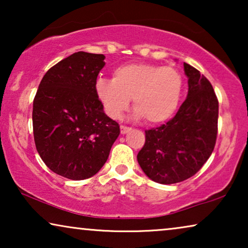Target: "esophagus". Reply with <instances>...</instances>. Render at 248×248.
<instances>
[{"mask_svg":"<svg viewBox=\"0 0 248 248\" xmlns=\"http://www.w3.org/2000/svg\"><path fill=\"white\" fill-rule=\"evenodd\" d=\"M128 131H131V127L125 126V125H121V133H122V134L127 133Z\"/></svg>","mask_w":248,"mask_h":248,"instance_id":"34e87169","label":"esophagus"}]
</instances>
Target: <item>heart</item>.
<instances>
[{
    "instance_id": "1",
    "label": "heart",
    "mask_w": 248,
    "mask_h": 248,
    "mask_svg": "<svg viewBox=\"0 0 248 248\" xmlns=\"http://www.w3.org/2000/svg\"><path fill=\"white\" fill-rule=\"evenodd\" d=\"M184 79L174 66L135 63L117 67L113 80L99 79L96 94L108 116L117 120L130 100L138 117L158 124L170 118L181 101Z\"/></svg>"
}]
</instances>
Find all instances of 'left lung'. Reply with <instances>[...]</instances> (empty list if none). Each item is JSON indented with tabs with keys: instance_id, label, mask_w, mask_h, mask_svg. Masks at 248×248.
<instances>
[{
	"instance_id": "8db88e82",
	"label": "left lung",
	"mask_w": 248,
	"mask_h": 248,
	"mask_svg": "<svg viewBox=\"0 0 248 248\" xmlns=\"http://www.w3.org/2000/svg\"><path fill=\"white\" fill-rule=\"evenodd\" d=\"M188 93L174 117L145 131L138 154L144 174L155 183L175 184L195 175L205 164L218 135L219 103L212 84L184 63Z\"/></svg>"
}]
</instances>
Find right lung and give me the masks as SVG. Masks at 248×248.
<instances>
[{
  "instance_id": "obj_1",
  "label": "right lung",
  "mask_w": 248,
  "mask_h": 248,
  "mask_svg": "<svg viewBox=\"0 0 248 248\" xmlns=\"http://www.w3.org/2000/svg\"><path fill=\"white\" fill-rule=\"evenodd\" d=\"M104 60L103 54H72L47 71L33 99L37 151L50 170L73 181L97 174L120 135L96 94Z\"/></svg>"
}]
</instances>
